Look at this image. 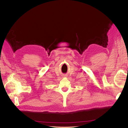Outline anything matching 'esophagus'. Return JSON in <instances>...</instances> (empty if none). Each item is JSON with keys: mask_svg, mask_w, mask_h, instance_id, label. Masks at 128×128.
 I'll return each instance as SVG.
<instances>
[{"mask_svg": "<svg viewBox=\"0 0 128 128\" xmlns=\"http://www.w3.org/2000/svg\"><path fill=\"white\" fill-rule=\"evenodd\" d=\"M64 77H65V76H65V75H64Z\"/></svg>", "mask_w": 128, "mask_h": 128, "instance_id": "34e87169", "label": "esophagus"}]
</instances>
